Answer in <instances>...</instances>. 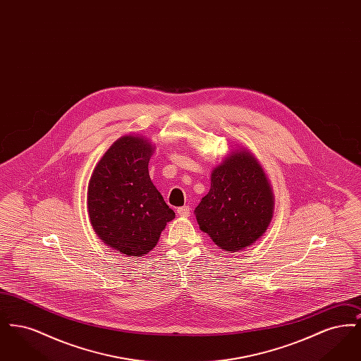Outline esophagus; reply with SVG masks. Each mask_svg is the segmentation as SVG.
<instances>
[{"mask_svg":"<svg viewBox=\"0 0 361 361\" xmlns=\"http://www.w3.org/2000/svg\"><path fill=\"white\" fill-rule=\"evenodd\" d=\"M189 212H190V208L188 206L178 207L177 208V214L181 216V218H187L189 216Z\"/></svg>","mask_w":361,"mask_h":361,"instance_id":"34e87169","label":"esophagus"}]
</instances>
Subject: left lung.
<instances>
[{
  "mask_svg": "<svg viewBox=\"0 0 361 361\" xmlns=\"http://www.w3.org/2000/svg\"><path fill=\"white\" fill-rule=\"evenodd\" d=\"M275 196L261 164L235 149L211 173V188L195 208L196 221L221 249L243 250L259 240L274 216Z\"/></svg>",
  "mask_w": 361,
  "mask_h": 361,
  "instance_id": "obj_1",
  "label": "left lung"
}]
</instances>
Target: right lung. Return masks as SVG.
Wrapping results in <instances>:
<instances>
[{"label":"right lung","instance_id":"obj_1","mask_svg":"<svg viewBox=\"0 0 361 361\" xmlns=\"http://www.w3.org/2000/svg\"><path fill=\"white\" fill-rule=\"evenodd\" d=\"M155 146L142 135H123L104 153L87 184V215L104 243L126 256L154 249L174 219L149 174Z\"/></svg>","mask_w":361,"mask_h":361}]
</instances>
